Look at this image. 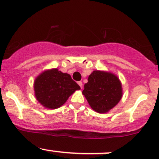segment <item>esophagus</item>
I'll list each match as a JSON object with an SVG mask.
<instances>
[{"label": "esophagus", "instance_id": "esophagus-1", "mask_svg": "<svg viewBox=\"0 0 159 159\" xmlns=\"http://www.w3.org/2000/svg\"><path fill=\"white\" fill-rule=\"evenodd\" d=\"M78 84L79 85L80 87H81V89H82V87H83V84H82V82L81 81H78Z\"/></svg>", "mask_w": 159, "mask_h": 159}]
</instances>
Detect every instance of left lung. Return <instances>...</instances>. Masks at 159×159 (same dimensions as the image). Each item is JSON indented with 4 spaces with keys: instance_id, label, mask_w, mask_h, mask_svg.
<instances>
[{
    "instance_id": "left-lung-1",
    "label": "left lung",
    "mask_w": 159,
    "mask_h": 159,
    "mask_svg": "<svg viewBox=\"0 0 159 159\" xmlns=\"http://www.w3.org/2000/svg\"><path fill=\"white\" fill-rule=\"evenodd\" d=\"M82 94L93 110L106 113L121 101L123 92L117 75L110 72L94 70L89 75Z\"/></svg>"
}]
</instances>
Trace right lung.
<instances>
[{"mask_svg": "<svg viewBox=\"0 0 159 159\" xmlns=\"http://www.w3.org/2000/svg\"><path fill=\"white\" fill-rule=\"evenodd\" d=\"M79 89L81 87L70 75L59 71L57 68L44 70L34 81L36 99L48 109L61 107L70 95Z\"/></svg>", "mask_w": 159, "mask_h": 159, "instance_id": "add662e5", "label": "right lung"}]
</instances>
